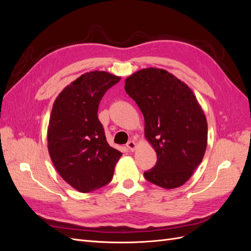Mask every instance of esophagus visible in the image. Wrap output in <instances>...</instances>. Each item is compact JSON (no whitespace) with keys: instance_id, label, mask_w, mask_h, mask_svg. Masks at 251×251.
Wrapping results in <instances>:
<instances>
[{"instance_id":"34e87169","label":"esophagus","mask_w":251,"mask_h":251,"mask_svg":"<svg viewBox=\"0 0 251 251\" xmlns=\"http://www.w3.org/2000/svg\"><path fill=\"white\" fill-rule=\"evenodd\" d=\"M126 148H127L128 151H133L136 150V148H137V144H136L135 141L130 140V141H128V142L126 143Z\"/></svg>"}]
</instances>
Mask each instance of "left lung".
Instances as JSON below:
<instances>
[{"instance_id": "obj_1", "label": "left lung", "mask_w": 251, "mask_h": 251, "mask_svg": "<svg viewBox=\"0 0 251 251\" xmlns=\"http://www.w3.org/2000/svg\"><path fill=\"white\" fill-rule=\"evenodd\" d=\"M126 92L144 117V136L157 154L144 173L151 183L172 189L192 177L207 147V121L192 89L159 68H147L126 78Z\"/></svg>"}]
</instances>
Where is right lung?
Masks as SVG:
<instances>
[{"instance_id": "add662e5", "label": "right lung", "mask_w": 251, "mask_h": 251, "mask_svg": "<svg viewBox=\"0 0 251 251\" xmlns=\"http://www.w3.org/2000/svg\"><path fill=\"white\" fill-rule=\"evenodd\" d=\"M119 80L109 72H87L53 103L47 132L49 155L60 177L80 193L108 184L123 155L109 146L97 116L102 96Z\"/></svg>"}]
</instances>
